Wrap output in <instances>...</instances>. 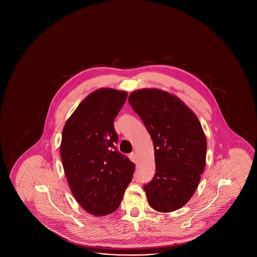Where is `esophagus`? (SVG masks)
<instances>
[{"label": "esophagus", "instance_id": "34e87169", "mask_svg": "<svg viewBox=\"0 0 257 257\" xmlns=\"http://www.w3.org/2000/svg\"><path fill=\"white\" fill-rule=\"evenodd\" d=\"M129 158L132 161V162H137V155L135 152H132L129 154Z\"/></svg>", "mask_w": 257, "mask_h": 257}]
</instances>
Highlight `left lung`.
<instances>
[{
  "instance_id": "left-lung-1",
  "label": "left lung",
  "mask_w": 257,
  "mask_h": 257,
  "mask_svg": "<svg viewBox=\"0 0 257 257\" xmlns=\"http://www.w3.org/2000/svg\"><path fill=\"white\" fill-rule=\"evenodd\" d=\"M128 101L154 146L156 172L144 186L148 203L159 212L177 210L195 194L204 171L207 142L201 124L181 100L160 89L136 90Z\"/></svg>"
}]
</instances>
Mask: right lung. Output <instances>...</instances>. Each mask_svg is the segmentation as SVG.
Listing matches in <instances>:
<instances>
[{"label":"right lung","instance_id":"1","mask_svg":"<svg viewBox=\"0 0 257 257\" xmlns=\"http://www.w3.org/2000/svg\"><path fill=\"white\" fill-rule=\"evenodd\" d=\"M127 92L101 88L90 93L66 121L61 157L78 203L94 216L114 212L132 181L135 164L115 147L113 121Z\"/></svg>","mask_w":257,"mask_h":257}]
</instances>
